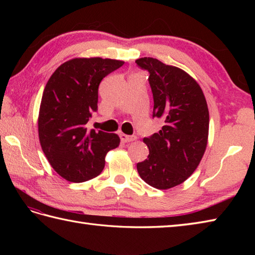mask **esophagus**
Returning <instances> with one entry per match:
<instances>
[{"mask_svg":"<svg viewBox=\"0 0 255 255\" xmlns=\"http://www.w3.org/2000/svg\"><path fill=\"white\" fill-rule=\"evenodd\" d=\"M121 139L123 142H130V141H133V140H136V137L127 136V134H125V133H121Z\"/></svg>","mask_w":255,"mask_h":255,"instance_id":"34e87169","label":"esophagus"}]
</instances>
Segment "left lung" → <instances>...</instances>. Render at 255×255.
<instances>
[{"instance_id": "1", "label": "left lung", "mask_w": 255, "mask_h": 255, "mask_svg": "<svg viewBox=\"0 0 255 255\" xmlns=\"http://www.w3.org/2000/svg\"><path fill=\"white\" fill-rule=\"evenodd\" d=\"M136 62L150 73L153 117L164 122L159 132L143 138L149 155L139 162L137 170L150 186L169 189L186 181L205 153L209 130L207 102L199 84L184 70L150 57Z\"/></svg>"}]
</instances>
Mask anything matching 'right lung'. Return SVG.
<instances>
[{
	"instance_id": "obj_1",
	"label": "right lung",
	"mask_w": 255,
	"mask_h": 255,
	"mask_svg": "<svg viewBox=\"0 0 255 255\" xmlns=\"http://www.w3.org/2000/svg\"><path fill=\"white\" fill-rule=\"evenodd\" d=\"M124 61L75 58L62 63L48 80L38 116L41 149L64 180L89 181L101 174L108 151L119 145L116 133L86 127L97 111L99 85Z\"/></svg>"
}]
</instances>
